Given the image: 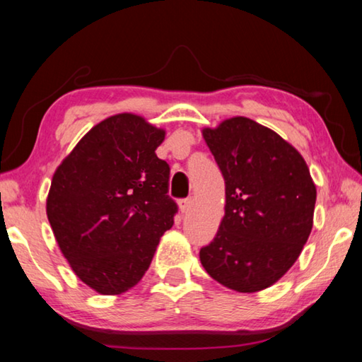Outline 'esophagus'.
Wrapping results in <instances>:
<instances>
[{"label": "esophagus", "instance_id": "1", "mask_svg": "<svg viewBox=\"0 0 362 362\" xmlns=\"http://www.w3.org/2000/svg\"><path fill=\"white\" fill-rule=\"evenodd\" d=\"M189 207H192V199H180V201H179V209H180L183 214L188 212Z\"/></svg>", "mask_w": 362, "mask_h": 362}]
</instances>
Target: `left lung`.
I'll list each match as a JSON object with an SVG mask.
<instances>
[{"label": "left lung", "mask_w": 362, "mask_h": 362, "mask_svg": "<svg viewBox=\"0 0 362 362\" xmlns=\"http://www.w3.org/2000/svg\"><path fill=\"white\" fill-rule=\"evenodd\" d=\"M203 137L225 180V216L199 260L231 291L267 289L289 272L313 228L310 169L279 134L246 116L204 127Z\"/></svg>", "instance_id": "left-lung-1"}]
</instances>
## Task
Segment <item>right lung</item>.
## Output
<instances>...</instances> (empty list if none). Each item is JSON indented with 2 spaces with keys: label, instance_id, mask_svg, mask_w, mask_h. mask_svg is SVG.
Instances as JSON below:
<instances>
[{
  "label": "right lung",
  "instance_id": "add662e5",
  "mask_svg": "<svg viewBox=\"0 0 362 362\" xmlns=\"http://www.w3.org/2000/svg\"><path fill=\"white\" fill-rule=\"evenodd\" d=\"M166 131L119 113L79 140L52 175L46 214L73 273L102 296H119L148 269L177 206L169 164L156 156Z\"/></svg>",
  "mask_w": 362,
  "mask_h": 362
}]
</instances>
